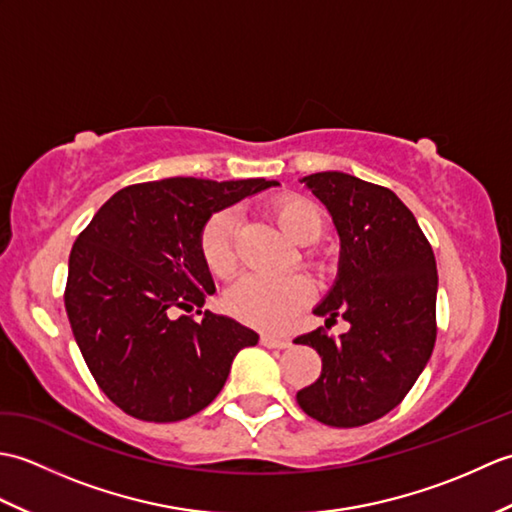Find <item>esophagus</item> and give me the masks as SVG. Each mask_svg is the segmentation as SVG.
<instances>
[{"label": "esophagus", "mask_w": 512, "mask_h": 512, "mask_svg": "<svg viewBox=\"0 0 512 512\" xmlns=\"http://www.w3.org/2000/svg\"><path fill=\"white\" fill-rule=\"evenodd\" d=\"M262 345L270 347V350H286V347H290V341L288 339H277V336H270V334H264L262 336Z\"/></svg>", "instance_id": "1"}]
</instances>
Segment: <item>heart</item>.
Listing matches in <instances>:
<instances>
[{"mask_svg": "<svg viewBox=\"0 0 512 512\" xmlns=\"http://www.w3.org/2000/svg\"><path fill=\"white\" fill-rule=\"evenodd\" d=\"M275 215L284 233L299 244L314 242L323 231L321 209L314 202L299 198V195L281 198L275 204ZM235 228L237 215L233 211H222L213 215L202 231V259L206 268L217 277H226L235 270ZM310 299L312 286L303 277L246 275L226 292V308L239 321L268 332H277L284 330Z\"/></svg>", "mask_w": 512, "mask_h": 512, "instance_id": "1", "label": "heart"}]
</instances>
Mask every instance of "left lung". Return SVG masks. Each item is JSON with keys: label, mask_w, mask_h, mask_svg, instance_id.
<instances>
[{"label": "left lung", "mask_w": 512, "mask_h": 512, "mask_svg": "<svg viewBox=\"0 0 512 512\" xmlns=\"http://www.w3.org/2000/svg\"><path fill=\"white\" fill-rule=\"evenodd\" d=\"M299 182L328 209L341 239L336 279L312 312L325 317V328L341 314L350 330L341 339L323 330L295 339L314 347L323 363L297 402L330 427H361L400 405L431 358L436 257L394 191L343 171Z\"/></svg>", "instance_id": "left-lung-1"}]
</instances>
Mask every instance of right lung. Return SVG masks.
Instances as JSON below:
<instances>
[{
    "label": "right lung",
    "mask_w": 512,
    "mask_h": 512,
    "mask_svg": "<svg viewBox=\"0 0 512 512\" xmlns=\"http://www.w3.org/2000/svg\"><path fill=\"white\" fill-rule=\"evenodd\" d=\"M277 184L264 178L132 184L76 237L65 310L94 380L129 416L147 422L193 416L220 394L235 354L257 345L255 330L202 312L215 284L200 237L213 213ZM193 309L200 320L188 314Z\"/></svg>",
    "instance_id": "obj_1"
}]
</instances>
